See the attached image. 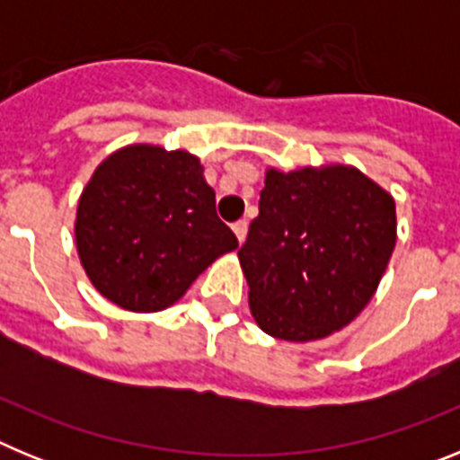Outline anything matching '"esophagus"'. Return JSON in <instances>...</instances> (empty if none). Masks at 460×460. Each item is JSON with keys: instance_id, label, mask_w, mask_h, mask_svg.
I'll return each mask as SVG.
<instances>
[{"instance_id": "34e87169", "label": "esophagus", "mask_w": 460, "mask_h": 460, "mask_svg": "<svg viewBox=\"0 0 460 460\" xmlns=\"http://www.w3.org/2000/svg\"><path fill=\"white\" fill-rule=\"evenodd\" d=\"M233 233L237 234V242L243 243V239H246V234H249V223H246V221H237L233 226Z\"/></svg>"}]
</instances>
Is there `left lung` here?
<instances>
[{
	"mask_svg": "<svg viewBox=\"0 0 460 460\" xmlns=\"http://www.w3.org/2000/svg\"><path fill=\"white\" fill-rule=\"evenodd\" d=\"M396 246L394 198L352 165L267 168L260 214L239 249L265 334L306 343L348 327Z\"/></svg>",
	"mask_w": 460,
	"mask_h": 460,
	"instance_id": "obj_1",
	"label": "left lung"
}]
</instances>
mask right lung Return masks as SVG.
Listing matches in <instances>:
<instances>
[{"label":"right lung","instance_id":"1","mask_svg":"<svg viewBox=\"0 0 460 460\" xmlns=\"http://www.w3.org/2000/svg\"><path fill=\"white\" fill-rule=\"evenodd\" d=\"M202 172L186 149L142 142L93 170L78 200L75 246L105 299L133 313L164 311L214 260L237 249Z\"/></svg>","mask_w":460,"mask_h":460}]
</instances>
